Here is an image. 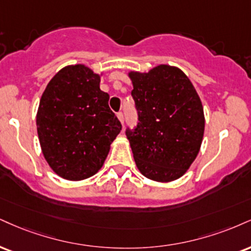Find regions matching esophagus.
<instances>
[{"instance_id":"esophagus-1","label":"esophagus","mask_w":251,"mask_h":251,"mask_svg":"<svg viewBox=\"0 0 251 251\" xmlns=\"http://www.w3.org/2000/svg\"><path fill=\"white\" fill-rule=\"evenodd\" d=\"M117 117H118V119L120 120V123H122L123 125H124V122H125V120H124V113L123 112H118L117 113Z\"/></svg>"}]
</instances>
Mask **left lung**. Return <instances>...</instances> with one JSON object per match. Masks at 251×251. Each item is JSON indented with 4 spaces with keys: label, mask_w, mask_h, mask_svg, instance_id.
Here are the masks:
<instances>
[{
    "label": "left lung",
    "mask_w": 251,
    "mask_h": 251,
    "mask_svg": "<svg viewBox=\"0 0 251 251\" xmlns=\"http://www.w3.org/2000/svg\"><path fill=\"white\" fill-rule=\"evenodd\" d=\"M138 124L126 128L135 164L151 180L168 182L186 173L200 151L204 116L200 97L180 69L159 65L129 72Z\"/></svg>",
    "instance_id": "left-lung-1"
}]
</instances>
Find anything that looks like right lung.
Instances as JSON below:
<instances>
[{
    "instance_id": "obj_1",
    "label": "right lung",
    "mask_w": 251,
    "mask_h": 251,
    "mask_svg": "<svg viewBox=\"0 0 251 251\" xmlns=\"http://www.w3.org/2000/svg\"><path fill=\"white\" fill-rule=\"evenodd\" d=\"M100 76L85 65L65 66L49 81L36 117L42 152L52 171L79 181L101 168L122 129Z\"/></svg>"
}]
</instances>
